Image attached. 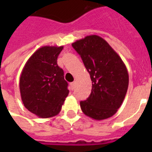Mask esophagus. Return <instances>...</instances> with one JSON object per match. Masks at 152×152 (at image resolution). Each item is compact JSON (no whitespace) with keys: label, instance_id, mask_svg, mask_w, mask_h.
<instances>
[{"label":"esophagus","instance_id":"esophagus-1","mask_svg":"<svg viewBox=\"0 0 152 152\" xmlns=\"http://www.w3.org/2000/svg\"><path fill=\"white\" fill-rule=\"evenodd\" d=\"M75 86H76V83L75 82H72V83H70V87H71L72 90H73L74 88H75Z\"/></svg>","mask_w":152,"mask_h":152}]
</instances>
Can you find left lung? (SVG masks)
<instances>
[{
  "instance_id": "obj_1",
  "label": "left lung",
  "mask_w": 152,
  "mask_h": 152,
  "mask_svg": "<svg viewBox=\"0 0 152 152\" xmlns=\"http://www.w3.org/2000/svg\"><path fill=\"white\" fill-rule=\"evenodd\" d=\"M72 46L80 55L92 81L90 96L80 102L81 110L95 120L110 118L121 106L129 87L125 63L106 40L95 34Z\"/></svg>"
}]
</instances>
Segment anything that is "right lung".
Wrapping results in <instances>:
<instances>
[{
  "label": "right lung",
  "instance_id": "add662e5",
  "mask_svg": "<svg viewBox=\"0 0 152 152\" xmlns=\"http://www.w3.org/2000/svg\"><path fill=\"white\" fill-rule=\"evenodd\" d=\"M63 46H42L26 62L20 78L21 99L26 108L39 118L60 113L69 95L64 71L57 60Z\"/></svg>",
  "mask_w": 152,
  "mask_h": 152
}]
</instances>
